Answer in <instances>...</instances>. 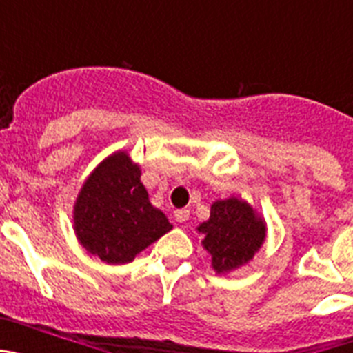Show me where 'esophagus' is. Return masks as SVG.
Here are the masks:
<instances>
[{
  "instance_id": "34e87169",
  "label": "esophagus",
  "mask_w": 353,
  "mask_h": 353,
  "mask_svg": "<svg viewBox=\"0 0 353 353\" xmlns=\"http://www.w3.org/2000/svg\"><path fill=\"white\" fill-rule=\"evenodd\" d=\"M173 214H174V219L179 221V223H185V221L189 219V215H191L187 208H176Z\"/></svg>"
}]
</instances>
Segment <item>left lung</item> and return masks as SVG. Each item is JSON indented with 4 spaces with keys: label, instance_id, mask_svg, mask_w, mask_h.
<instances>
[{
    "label": "left lung",
    "instance_id": "left-lung-1",
    "mask_svg": "<svg viewBox=\"0 0 353 353\" xmlns=\"http://www.w3.org/2000/svg\"><path fill=\"white\" fill-rule=\"evenodd\" d=\"M203 245L217 272L233 270L254 256L265 240V224L245 201L236 198L215 201L210 219L199 224Z\"/></svg>",
    "mask_w": 353,
    "mask_h": 353
}]
</instances>
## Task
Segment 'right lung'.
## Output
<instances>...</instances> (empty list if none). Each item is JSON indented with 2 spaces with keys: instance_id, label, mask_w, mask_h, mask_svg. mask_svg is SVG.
Masks as SVG:
<instances>
[{
  "instance_id": "right-lung-1",
  "label": "right lung",
  "mask_w": 353,
  "mask_h": 353,
  "mask_svg": "<svg viewBox=\"0 0 353 353\" xmlns=\"http://www.w3.org/2000/svg\"><path fill=\"white\" fill-rule=\"evenodd\" d=\"M139 176L129 155L118 152L90 174L79 192L74 207L77 239L105 263H129L173 228L152 207Z\"/></svg>"
}]
</instances>
